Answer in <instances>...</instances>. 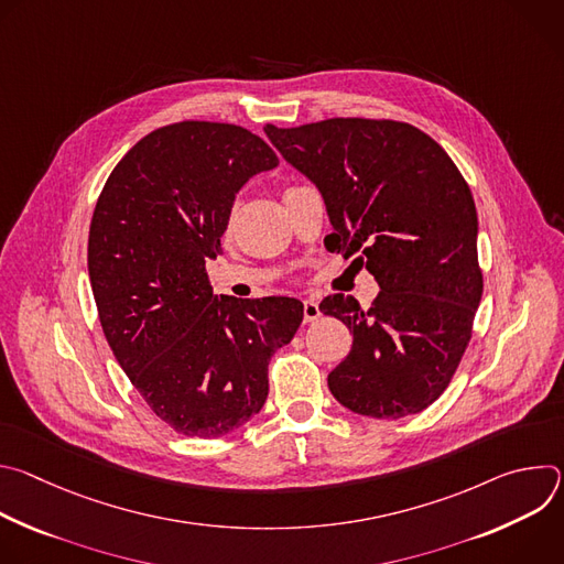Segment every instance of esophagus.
Listing matches in <instances>:
<instances>
[{
  "label": "esophagus",
  "mask_w": 564,
  "mask_h": 564,
  "mask_svg": "<svg viewBox=\"0 0 564 564\" xmlns=\"http://www.w3.org/2000/svg\"><path fill=\"white\" fill-rule=\"evenodd\" d=\"M318 316H321L318 303L314 299H305L303 301V321H305V324H312V321H316Z\"/></svg>",
  "instance_id": "1"
}]
</instances>
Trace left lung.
I'll list each match as a JSON object with an SVG mask.
<instances>
[{"label":"left lung","instance_id":"obj_1","mask_svg":"<svg viewBox=\"0 0 564 564\" xmlns=\"http://www.w3.org/2000/svg\"><path fill=\"white\" fill-rule=\"evenodd\" d=\"M321 192L337 246L366 263L381 292L368 310L330 294L352 350L328 375L346 409L397 420L448 388L481 299L477 214L451 155L422 129L386 118H328L263 127Z\"/></svg>","mask_w":564,"mask_h":564}]
</instances>
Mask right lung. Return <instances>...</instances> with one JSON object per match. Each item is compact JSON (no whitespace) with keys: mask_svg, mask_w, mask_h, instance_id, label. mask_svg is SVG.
<instances>
[{"mask_svg":"<svg viewBox=\"0 0 564 564\" xmlns=\"http://www.w3.org/2000/svg\"><path fill=\"white\" fill-rule=\"evenodd\" d=\"M276 163L243 127L183 120L138 140L98 196L89 276L102 333L153 415L181 435L220 437L252 420L270 357L303 321L296 299L214 296L205 270L236 192Z\"/></svg>","mask_w":564,"mask_h":564,"instance_id":"right-lung-1","label":"right lung"}]
</instances>
